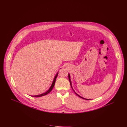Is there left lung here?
<instances>
[{"mask_svg": "<svg viewBox=\"0 0 127 127\" xmlns=\"http://www.w3.org/2000/svg\"><path fill=\"white\" fill-rule=\"evenodd\" d=\"M68 78H69V82H70V86H71V88H72V90H73V88H72V86H71V80H70V74H68ZM73 91L75 92V91L73 90ZM75 94L77 95L78 96H79L80 97H81V98H83V99H85L84 98H83V97H82V96H80L79 95H78L77 93H75ZM87 99V100H88V99Z\"/></svg>", "mask_w": 127, "mask_h": 127, "instance_id": "obj_1", "label": "left lung"}]
</instances>
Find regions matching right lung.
<instances>
[{"label": "right lung", "mask_w": 127, "mask_h": 127, "mask_svg": "<svg viewBox=\"0 0 127 127\" xmlns=\"http://www.w3.org/2000/svg\"><path fill=\"white\" fill-rule=\"evenodd\" d=\"M58 75V72L57 73V74H56V76H55V78H54V81H53V82L52 86H50V87L49 88V89L46 92L44 93V94H41V95H34V96L32 95V97H41V96H43V95H47L48 94H49V93L52 90L53 88L54 87L55 84V82H56V79H57V77Z\"/></svg>", "instance_id": "add662e5"}]
</instances>
